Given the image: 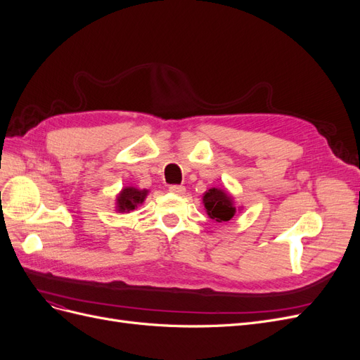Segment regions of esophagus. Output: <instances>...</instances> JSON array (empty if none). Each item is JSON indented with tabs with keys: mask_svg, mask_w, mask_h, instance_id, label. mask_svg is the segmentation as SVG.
Wrapping results in <instances>:
<instances>
[{
	"mask_svg": "<svg viewBox=\"0 0 360 360\" xmlns=\"http://www.w3.org/2000/svg\"><path fill=\"white\" fill-rule=\"evenodd\" d=\"M169 192L174 195H184L186 193V188L181 186V184H171Z\"/></svg>",
	"mask_w": 360,
	"mask_h": 360,
	"instance_id": "34e87169",
	"label": "esophagus"
}]
</instances>
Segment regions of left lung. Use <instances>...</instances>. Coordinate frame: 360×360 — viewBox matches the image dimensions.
<instances>
[{
    "instance_id": "left-lung-1",
    "label": "left lung",
    "mask_w": 360,
    "mask_h": 360,
    "mask_svg": "<svg viewBox=\"0 0 360 360\" xmlns=\"http://www.w3.org/2000/svg\"><path fill=\"white\" fill-rule=\"evenodd\" d=\"M202 204L205 213L216 222H226L236 214L233 195L221 188H212L202 193Z\"/></svg>"
}]
</instances>
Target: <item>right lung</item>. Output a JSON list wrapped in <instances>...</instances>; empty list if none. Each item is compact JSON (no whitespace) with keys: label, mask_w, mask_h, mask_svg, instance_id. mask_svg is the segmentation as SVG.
I'll use <instances>...</instances> for the list:
<instances>
[{"label":"right lung","mask_w":360,"mask_h":360,"mask_svg":"<svg viewBox=\"0 0 360 360\" xmlns=\"http://www.w3.org/2000/svg\"><path fill=\"white\" fill-rule=\"evenodd\" d=\"M147 189H138L134 186H124L118 192L115 198V212L118 213H130L138 209L147 198Z\"/></svg>","instance_id":"right-lung-1"}]
</instances>
